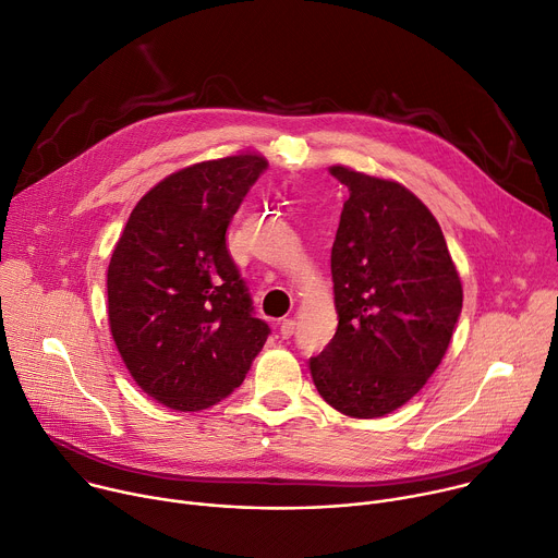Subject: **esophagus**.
Returning <instances> with one entry per match:
<instances>
[{
	"label": "esophagus",
	"mask_w": 558,
	"mask_h": 558,
	"mask_svg": "<svg viewBox=\"0 0 558 558\" xmlns=\"http://www.w3.org/2000/svg\"><path fill=\"white\" fill-rule=\"evenodd\" d=\"M293 331H295V320L284 318V320L280 323V336H282V338H291Z\"/></svg>",
	"instance_id": "1"
}]
</instances>
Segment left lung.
Segmentation results:
<instances>
[{"instance_id": "8db88e82", "label": "left lung", "mask_w": 558, "mask_h": 558, "mask_svg": "<svg viewBox=\"0 0 558 558\" xmlns=\"http://www.w3.org/2000/svg\"><path fill=\"white\" fill-rule=\"evenodd\" d=\"M329 173L349 189L331 246L338 329L310 369L333 410L380 418L440 365L463 287L436 218L410 189L340 165Z\"/></svg>"}]
</instances>
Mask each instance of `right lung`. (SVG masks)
I'll return each instance as SVG.
<instances>
[{
	"label": "right lung",
	"mask_w": 558,
	"mask_h": 558,
	"mask_svg": "<svg viewBox=\"0 0 558 558\" xmlns=\"http://www.w3.org/2000/svg\"><path fill=\"white\" fill-rule=\"evenodd\" d=\"M265 169L246 150L171 173L137 202L113 248L111 336L140 389L171 410L227 398L267 342L227 248V227Z\"/></svg>",
	"instance_id": "right-lung-1"
}]
</instances>
